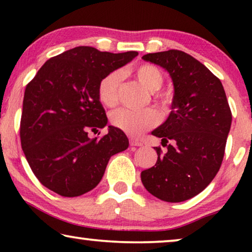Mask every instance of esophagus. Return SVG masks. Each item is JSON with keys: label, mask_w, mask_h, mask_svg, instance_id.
<instances>
[{"label": "esophagus", "mask_w": 252, "mask_h": 252, "mask_svg": "<svg viewBox=\"0 0 252 252\" xmlns=\"http://www.w3.org/2000/svg\"><path fill=\"white\" fill-rule=\"evenodd\" d=\"M129 144H130V147H141L142 146V142L139 140H135V139H133V137H130Z\"/></svg>", "instance_id": "obj_1"}]
</instances>
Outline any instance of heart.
<instances>
[{
	"mask_svg": "<svg viewBox=\"0 0 252 252\" xmlns=\"http://www.w3.org/2000/svg\"><path fill=\"white\" fill-rule=\"evenodd\" d=\"M135 75L140 84L148 92L155 93L163 86L164 78L161 72L151 64H142L136 67ZM122 82V73L112 71L102 79L98 85V98L103 105L112 108L118 102V91ZM154 101L161 108L170 104V96L167 94H156ZM158 122L157 113L151 109L142 111H133L128 109H118L111 113L112 125L132 136H139L147 129L151 128Z\"/></svg>",
	"mask_w": 252,
	"mask_h": 252,
	"instance_id": "obj_1",
	"label": "heart"
}]
</instances>
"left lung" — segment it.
<instances>
[{"instance_id": "8db88e82", "label": "left lung", "mask_w": 252, "mask_h": 252, "mask_svg": "<svg viewBox=\"0 0 252 252\" xmlns=\"http://www.w3.org/2000/svg\"><path fill=\"white\" fill-rule=\"evenodd\" d=\"M142 58L168 72L174 95L167 119L151 132L166 150L155 148L156 164L141 172V180L161 201H187L218 173L232 112L221 81L190 55L172 49Z\"/></svg>"}]
</instances>
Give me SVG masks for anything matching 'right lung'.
<instances>
[{
    "label": "right lung",
    "instance_id": "right-lung-1",
    "mask_svg": "<svg viewBox=\"0 0 252 252\" xmlns=\"http://www.w3.org/2000/svg\"><path fill=\"white\" fill-rule=\"evenodd\" d=\"M137 55L75 47L48 60L26 86L20 141L44 187L64 197L88 192L99 184L110 157L128 148V139L117 127L108 126L101 139H91L88 132L108 124L99 82Z\"/></svg>",
    "mask_w": 252,
    "mask_h": 252
}]
</instances>
